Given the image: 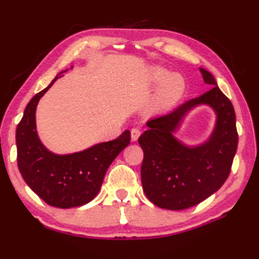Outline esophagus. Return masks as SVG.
Returning <instances> with one entry per match:
<instances>
[{"label": "esophagus", "instance_id": "obj_1", "mask_svg": "<svg viewBox=\"0 0 259 259\" xmlns=\"http://www.w3.org/2000/svg\"><path fill=\"white\" fill-rule=\"evenodd\" d=\"M141 134H142V131L138 128L131 129V141H134V142L137 141L138 137L141 136Z\"/></svg>", "mask_w": 259, "mask_h": 259}]
</instances>
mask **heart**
<instances>
[{"mask_svg":"<svg viewBox=\"0 0 259 259\" xmlns=\"http://www.w3.org/2000/svg\"><path fill=\"white\" fill-rule=\"evenodd\" d=\"M148 81L151 84L161 83L156 93L154 107L157 110H167L180 100L184 93L185 83L180 74H170L163 67H154L148 74Z\"/></svg>","mask_w":259,"mask_h":259,"instance_id":"heart-1","label":"heart"}]
</instances>
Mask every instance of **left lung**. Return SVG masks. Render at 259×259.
I'll use <instances>...</instances> for the list:
<instances>
[{"label": "left lung", "instance_id": "1", "mask_svg": "<svg viewBox=\"0 0 259 259\" xmlns=\"http://www.w3.org/2000/svg\"><path fill=\"white\" fill-rule=\"evenodd\" d=\"M212 89L185 102L170 114L147 122L148 130L138 138L144 158L141 180L149 201L162 209L184 210L214 194L230 174L237 151L238 134L231 101L221 92L213 76L199 68ZM214 109L218 118L209 140L189 147L173 136L187 112L198 105Z\"/></svg>", "mask_w": 259, "mask_h": 259}]
</instances>
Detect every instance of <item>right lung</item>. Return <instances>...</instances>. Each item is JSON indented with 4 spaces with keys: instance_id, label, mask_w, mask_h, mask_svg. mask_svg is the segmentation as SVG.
Instances as JSON below:
<instances>
[{
    "instance_id": "obj_1",
    "label": "right lung",
    "mask_w": 259,
    "mask_h": 259,
    "mask_svg": "<svg viewBox=\"0 0 259 259\" xmlns=\"http://www.w3.org/2000/svg\"><path fill=\"white\" fill-rule=\"evenodd\" d=\"M62 72L25 107L16 129L17 165L25 183L39 198L52 206L69 209L84 205L96 197L108 167L129 145L130 131L125 130L114 141L74 154L57 155L49 151L38 138L35 112L39 98Z\"/></svg>"
}]
</instances>
